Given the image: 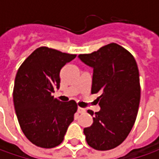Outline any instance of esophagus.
<instances>
[{"label":"esophagus","mask_w":159,"mask_h":159,"mask_svg":"<svg viewBox=\"0 0 159 159\" xmlns=\"http://www.w3.org/2000/svg\"><path fill=\"white\" fill-rule=\"evenodd\" d=\"M86 111V110L84 108H81V107H78V112L79 113H84Z\"/></svg>","instance_id":"34e87169"}]
</instances>
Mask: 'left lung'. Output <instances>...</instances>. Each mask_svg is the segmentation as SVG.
I'll return each instance as SVG.
<instances>
[{"label":"left lung","mask_w":159,"mask_h":159,"mask_svg":"<svg viewBox=\"0 0 159 159\" xmlns=\"http://www.w3.org/2000/svg\"><path fill=\"white\" fill-rule=\"evenodd\" d=\"M79 58L94 69L91 93L100 95L96 101L101 110L95 113L93 124L84 128L87 143L95 150H111L125 141L137 117L141 87L136 61L117 43Z\"/></svg>","instance_id":"8db88e82"}]
</instances>
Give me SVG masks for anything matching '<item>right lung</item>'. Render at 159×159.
Masks as SVG:
<instances>
[{"mask_svg":"<svg viewBox=\"0 0 159 159\" xmlns=\"http://www.w3.org/2000/svg\"><path fill=\"white\" fill-rule=\"evenodd\" d=\"M76 55L48 47L35 49L16 72L13 101L18 123L34 145L50 149L64 141L74 119L76 102H62L52 93L60 87V70Z\"/></svg>","mask_w":159,"mask_h":159,"instance_id":"obj_1","label":"right lung"}]
</instances>
